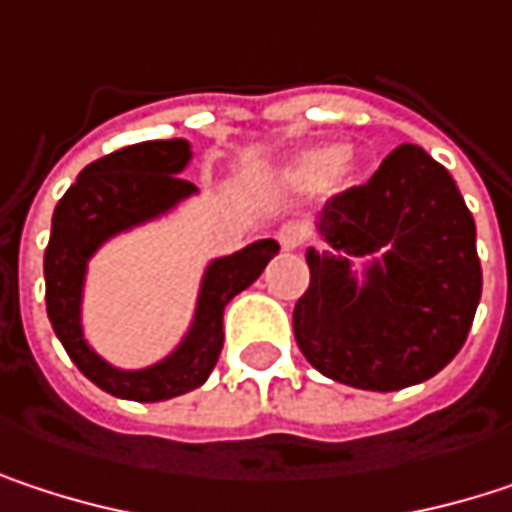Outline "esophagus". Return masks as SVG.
Segmentation results:
<instances>
[{
	"label": "esophagus",
	"mask_w": 512,
	"mask_h": 512,
	"mask_svg": "<svg viewBox=\"0 0 512 512\" xmlns=\"http://www.w3.org/2000/svg\"><path fill=\"white\" fill-rule=\"evenodd\" d=\"M278 246H281V252H296L302 246V231L299 228H281L278 231Z\"/></svg>",
	"instance_id": "1"
}]
</instances>
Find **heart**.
<instances>
[{
    "label": "heart",
    "instance_id": "b5f03b06",
    "mask_svg": "<svg viewBox=\"0 0 512 512\" xmlns=\"http://www.w3.org/2000/svg\"><path fill=\"white\" fill-rule=\"evenodd\" d=\"M358 174L356 151L350 145H320L293 156L275 177V186L287 195H314L323 189H344Z\"/></svg>",
    "mask_w": 512,
    "mask_h": 512
}]
</instances>
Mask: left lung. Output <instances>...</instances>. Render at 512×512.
I'll return each instance as SVG.
<instances>
[{
    "instance_id": "obj_1",
    "label": "left lung",
    "mask_w": 512,
    "mask_h": 512,
    "mask_svg": "<svg viewBox=\"0 0 512 512\" xmlns=\"http://www.w3.org/2000/svg\"><path fill=\"white\" fill-rule=\"evenodd\" d=\"M311 284L293 308L302 356L361 391L436 376L468 338L483 272L474 219L445 165L400 145L376 174L332 198L314 222ZM353 256L371 260L358 279Z\"/></svg>"
}]
</instances>
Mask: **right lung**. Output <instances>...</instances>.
<instances>
[{
	"instance_id": "right-lung-1",
	"label": "right lung",
	"mask_w": 512,
	"mask_h": 512,
	"mask_svg": "<svg viewBox=\"0 0 512 512\" xmlns=\"http://www.w3.org/2000/svg\"><path fill=\"white\" fill-rule=\"evenodd\" d=\"M189 159L192 145L186 139L121 148L85 165L52 213L50 246L44 255L52 329L70 361L97 388L121 400L156 403L204 385L225 344V305L255 284L266 263L278 255L275 240H257L234 255L210 260L201 275L195 314L183 341L156 364L124 370L94 353L82 329L88 260L112 237L154 222L180 201L192 198L198 189L180 177Z\"/></svg>"
}]
</instances>
